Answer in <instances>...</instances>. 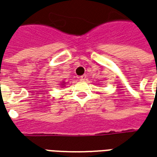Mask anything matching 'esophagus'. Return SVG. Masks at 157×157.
Here are the masks:
<instances>
[{
  "label": "esophagus",
  "instance_id": "obj_1",
  "mask_svg": "<svg viewBox=\"0 0 157 157\" xmlns=\"http://www.w3.org/2000/svg\"><path fill=\"white\" fill-rule=\"evenodd\" d=\"M86 75H82L79 77V80H81V81H84V80H86Z\"/></svg>",
  "mask_w": 157,
  "mask_h": 157
}]
</instances>
